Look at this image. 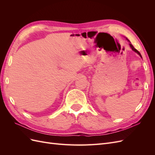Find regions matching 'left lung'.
Segmentation results:
<instances>
[{"mask_svg": "<svg viewBox=\"0 0 155 155\" xmlns=\"http://www.w3.org/2000/svg\"><path fill=\"white\" fill-rule=\"evenodd\" d=\"M127 41H128L129 42H130L129 39H127ZM129 45H130V48H132V50H133V51H135V52H137V54H138V55H139L140 56V57H141V58H142V55H141V54H140V53L139 52V51H138V50H137V49H136V48H134V46H133V45H132V44H131V43H129Z\"/></svg>", "mask_w": 155, "mask_h": 155, "instance_id": "8db88e82", "label": "left lung"}]
</instances>
